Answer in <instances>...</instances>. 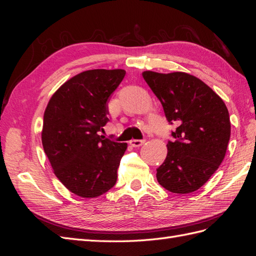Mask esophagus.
<instances>
[{
  "label": "esophagus",
  "instance_id": "obj_1",
  "mask_svg": "<svg viewBox=\"0 0 256 256\" xmlns=\"http://www.w3.org/2000/svg\"><path fill=\"white\" fill-rule=\"evenodd\" d=\"M145 143V140H130V144H131L133 148H140Z\"/></svg>",
  "mask_w": 256,
  "mask_h": 256
}]
</instances>
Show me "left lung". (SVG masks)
Returning a JSON list of instances; mask_svg holds the SVG:
<instances>
[{
    "instance_id": "8db88e82",
    "label": "left lung",
    "mask_w": 256,
    "mask_h": 256,
    "mask_svg": "<svg viewBox=\"0 0 256 256\" xmlns=\"http://www.w3.org/2000/svg\"><path fill=\"white\" fill-rule=\"evenodd\" d=\"M143 78L158 98L167 121L176 125L167 156L157 168L160 186L174 194L198 190L218 170L231 134L224 100L194 76L144 72Z\"/></svg>"
}]
</instances>
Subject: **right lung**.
<instances>
[{
  "instance_id": "1",
  "label": "right lung",
  "mask_w": 256,
  "mask_h": 256,
  "mask_svg": "<svg viewBox=\"0 0 256 256\" xmlns=\"http://www.w3.org/2000/svg\"><path fill=\"white\" fill-rule=\"evenodd\" d=\"M125 76L123 69L86 70L66 81L44 113L42 143L54 172L69 192L96 198L116 182L126 143L104 138L108 101Z\"/></svg>"
}]
</instances>
